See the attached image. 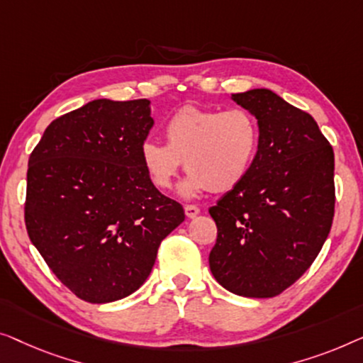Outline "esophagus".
I'll return each instance as SVG.
<instances>
[{
    "label": "esophagus",
    "instance_id": "1",
    "mask_svg": "<svg viewBox=\"0 0 363 363\" xmlns=\"http://www.w3.org/2000/svg\"><path fill=\"white\" fill-rule=\"evenodd\" d=\"M184 211H186V216L189 218H194L199 216V212H201V208H199L197 206H192V203H187L186 207H184Z\"/></svg>",
    "mask_w": 363,
    "mask_h": 363
}]
</instances>
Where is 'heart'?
<instances>
[{"mask_svg":"<svg viewBox=\"0 0 363 363\" xmlns=\"http://www.w3.org/2000/svg\"><path fill=\"white\" fill-rule=\"evenodd\" d=\"M166 145L147 138L140 146L143 169L157 189L166 191L182 161L189 174L181 184L184 197L208 187L216 192L238 186L259 151L258 120L245 108L203 110L186 106L164 123Z\"/></svg>","mask_w":363,"mask_h":363,"instance_id":"1","label":"heart"}]
</instances>
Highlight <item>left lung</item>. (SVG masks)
Masks as SVG:
<instances>
[{
    "mask_svg": "<svg viewBox=\"0 0 363 363\" xmlns=\"http://www.w3.org/2000/svg\"><path fill=\"white\" fill-rule=\"evenodd\" d=\"M259 125L248 176L208 208L213 278L233 294L273 298L303 277L333 227L334 151L313 116L268 89L233 94Z\"/></svg>",
    "mask_w": 363,
    "mask_h": 363,
    "instance_id": "obj_1",
    "label": "left lung"
}]
</instances>
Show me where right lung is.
Wrapping results in <instances>:
<instances>
[{"label":"right lung","instance_id":"right-lung-1","mask_svg":"<svg viewBox=\"0 0 363 363\" xmlns=\"http://www.w3.org/2000/svg\"><path fill=\"white\" fill-rule=\"evenodd\" d=\"M151 101L94 100L54 120L29 156L30 242L77 298L123 299L150 277L162 240L184 222L140 160Z\"/></svg>","mask_w":363,"mask_h":363}]
</instances>
